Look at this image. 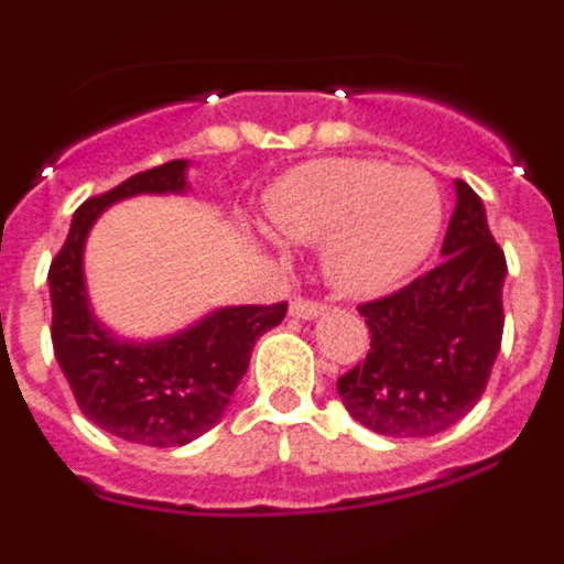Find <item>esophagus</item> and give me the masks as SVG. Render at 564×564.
Segmentation results:
<instances>
[{"label":"esophagus","instance_id":"esophagus-1","mask_svg":"<svg viewBox=\"0 0 564 564\" xmlns=\"http://www.w3.org/2000/svg\"><path fill=\"white\" fill-rule=\"evenodd\" d=\"M327 305H318V302H305V299H296L291 305L293 318H316L318 313H325Z\"/></svg>","mask_w":564,"mask_h":564}]
</instances>
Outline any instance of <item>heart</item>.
I'll list each match as a JSON object with an SVG mask.
<instances>
[{"instance_id":"obj_1","label":"heart","mask_w":564,"mask_h":564,"mask_svg":"<svg viewBox=\"0 0 564 564\" xmlns=\"http://www.w3.org/2000/svg\"><path fill=\"white\" fill-rule=\"evenodd\" d=\"M288 242H322L333 285L378 296L421 265L443 226L441 188L423 169L325 158L293 169L268 197Z\"/></svg>"}]
</instances>
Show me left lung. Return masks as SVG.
I'll return each mask as SVG.
<instances>
[{"label": "left lung", "instance_id": "1", "mask_svg": "<svg viewBox=\"0 0 564 564\" xmlns=\"http://www.w3.org/2000/svg\"><path fill=\"white\" fill-rule=\"evenodd\" d=\"M443 259L392 296L358 307L372 333L364 364L338 378L350 417L387 437H430L471 412L502 341L506 257L482 200L455 181Z\"/></svg>", "mask_w": 564, "mask_h": 564}]
</instances>
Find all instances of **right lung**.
I'll return each mask as SVG.
<instances>
[{
    "label": "right lung",
    "mask_w": 564,
    "mask_h": 564,
    "mask_svg": "<svg viewBox=\"0 0 564 564\" xmlns=\"http://www.w3.org/2000/svg\"><path fill=\"white\" fill-rule=\"evenodd\" d=\"M188 161L134 174L84 203L47 273L53 350L89 421L141 446H186L220 423L251 361L257 338L285 318L288 305L217 307L161 338H123L89 305L84 246L96 220L138 194H186Z\"/></svg>",
    "instance_id": "add662e5"
}]
</instances>
